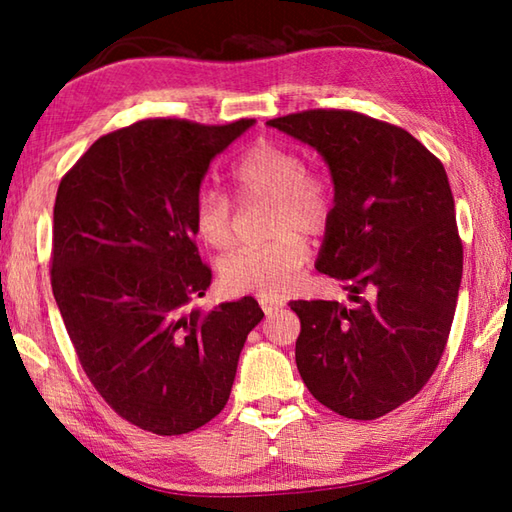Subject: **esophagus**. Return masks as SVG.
Returning a JSON list of instances; mask_svg holds the SVG:
<instances>
[{
  "label": "esophagus",
  "instance_id": "esophagus-1",
  "mask_svg": "<svg viewBox=\"0 0 512 512\" xmlns=\"http://www.w3.org/2000/svg\"><path fill=\"white\" fill-rule=\"evenodd\" d=\"M259 307L264 309V314H275V311H280V309H282V302L262 298V300H259Z\"/></svg>",
  "mask_w": 512,
  "mask_h": 512
}]
</instances>
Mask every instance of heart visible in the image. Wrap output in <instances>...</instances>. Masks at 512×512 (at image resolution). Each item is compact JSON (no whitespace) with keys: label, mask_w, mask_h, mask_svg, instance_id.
<instances>
[{"label":"heart","mask_w":512,"mask_h":512,"mask_svg":"<svg viewBox=\"0 0 512 512\" xmlns=\"http://www.w3.org/2000/svg\"><path fill=\"white\" fill-rule=\"evenodd\" d=\"M239 201L266 198V235L262 246L237 250L221 264V282L235 293L282 298L305 266L307 237H320L334 216V185L325 171L305 167L293 146L257 140L239 155L230 171ZM194 230L207 246L228 250L235 244V210L230 198L203 189L194 205Z\"/></svg>","instance_id":"b5f03b06"}]
</instances>
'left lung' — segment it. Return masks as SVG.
<instances>
[{"instance_id": "left-lung-1", "label": "left lung", "mask_w": 512, "mask_h": 512, "mask_svg": "<svg viewBox=\"0 0 512 512\" xmlns=\"http://www.w3.org/2000/svg\"><path fill=\"white\" fill-rule=\"evenodd\" d=\"M268 126L327 162L334 216L316 268L354 302H289L300 377L343 418H381L422 391L452 329L463 244L445 167L404 128L361 112L302 110Z\"/></svg>"}]
</instances>
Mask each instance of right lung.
I'll return each mask as SVG.
<instances>
[{"label": "right lung", "instance_id": "1", "mask_svg": "<svg viewBox=\"0 0 512 512\" xmlns=\"http://www.w3.org/2000/svg\"><path fill=\"white\" fill-rule=\"evenodd\" d=\"M255 124L144 119L99 137L58 185L51 289L85 375L144 431L180 436L223 411L255 298L192 309L212 282L194 205L214 155Z\"/></svg>", "mask_w": 512, "mask_h": 512}]
</instances>
